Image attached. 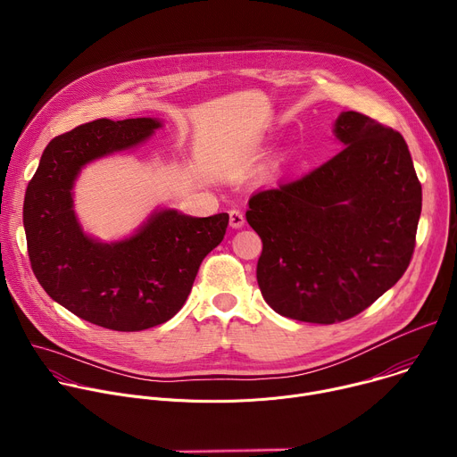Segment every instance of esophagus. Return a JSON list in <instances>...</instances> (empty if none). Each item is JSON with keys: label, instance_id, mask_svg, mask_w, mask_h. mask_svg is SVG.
<instances>
[{"label": "esophagus", "instance_id": "obj_1", "mask_svg": "<svg viewBox=\"0 0 457 457\" xmlns=\"http://www.w3.org/2000/svg\"><path fill=\"white\" fill-rule=\"evenodd\" d=\"M229 224H231V228H235V229H238V228H242L244 224H245V217H244V212L242 210H231L229 212Z\"/></svg>", "mask_w": 457, "mask_h": 457}]
</instances>
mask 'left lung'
Returning <instances> with one entry per match:
<instances>
[{
    "label": "left lung",
    "instance_id": "obj_1",
    "mask_svg": "<svg viewBox=\"0 0 457 457\" xmlns=\"http://www.w3.org/2000/svg\"><path fill=\"white\" fill-rule=\"evenodd\" d=\"M344 150L307 175L254 193L245 219L262 238L256 280L282 316L329 325L372 305L407 271L421 182L403 136L344 112Z\"/></svg>",
    "mask_w": 457,
    "mask_h": 457
}]
</instances>
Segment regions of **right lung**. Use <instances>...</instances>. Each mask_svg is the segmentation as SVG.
Segmentation results:
<instances>
[{"label": "right lung", "mask_w": 457, "mask_h": 457, "mask_svg": "<svg viewBox=\"0 0 457 457\" xmlns=\"http://www.w3.org/2000/svg\"><path fill=\"white\" fill-rule=\"evenodd\" d=\"M159 126L150 117L97 119L57 136L25 193L23 226L37 282L76 316L112 331H145L173 318L229 222L228 213L195 219L166 210L115 244L83 233L71 193L79 170L143 143Z\"/></svg>", "instance_id": "add662e5"}]
</instances>
